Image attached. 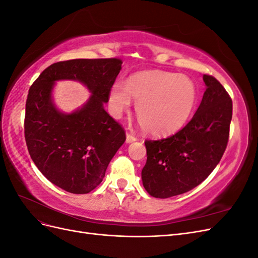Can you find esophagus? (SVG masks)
<instances>
[{"mask_svg": "<svg viewBox=\"0 0 258 258\" xmlns=\"http://www.w3.org/2000/svg\"><path fill=\"white\" fill-rule=\"evenodd\" d=\"M137 137L136 136H134V135H131V134H127V138H126V142L127 143H131V142H134V141H137Z\"/></svg>", "mask_w": 258, "mask_h": 258, "instance_id": "obj_1", "label": "esophagus"}]
</instances>
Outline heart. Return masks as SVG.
<instances>
[{"label":"heart","mask_w":258,"mask_h":258,"mask_svg":"<svg viewBox=\"0 0 258 258\" xmlns=\"http://www.w3.org/2000/svg\"><path fill=\"white\" fill-rule=\"evenodd\" d=\"M198 91L187 76L162 71H144L132 75L126 85L115 83L108 95L112 114L119 118L137 103L142 127L153 136H169L181 129L196 105Z\"/></svg>","instance_id":"b5f03b06"}]
</instances>
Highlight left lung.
Returning <instances> with one entry per match:
<instances>
[{
    "label": "left lung",
    "mask_w": 258,
    "mask_h": 258,
    "mask_svg": "<svg viewBox=\"0 0 258 258\" xmlns=\"http://www.w3.org/2000/svg\"><path fill=\"white\" fill-rule=\"evenodd\" d=\"M204 81L207 89L191 120L173 136L145 141L142 181L155 198H170L195 188L215 169L227 147L231 98L212 75L205 74Z\"/></svg>",
    "instance_id": "obj_1"
}]
</instances>
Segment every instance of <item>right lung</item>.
Returning a JSON list of instances; mask_svg holds the SVG:
<instances>
[{
    "instance_id": "right-lung-1",
    "label": "right lung",
    "mask_w": 258,
    "mask_h": 258,
    "mask_svg": "<svg viewBox=\"0 0 258 258\" xmlns=\"http://www.w3.org/2000/svg\"><path fill=\"white\" fill-rule=\"evenodd\" d=\"M121 63L119 58L56 62L29 89L25 116L29 154L46 178L69 192L88 194L99 186L126 141L121 124L103 108ZM59 79L79 80L92 91L81 110L62 114L54 107L51 90Z\"/></svg>"
}]
</instances>
